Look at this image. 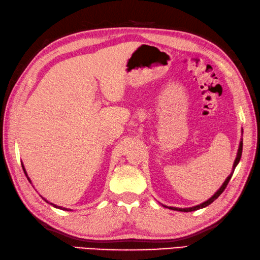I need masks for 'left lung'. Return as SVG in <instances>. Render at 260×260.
Instances as JSON below:
<instances>
[{"instance_id":"obj_1","label":"left lung","mask_w":260,"mask_h":260,"mask_svg":"<svg viewBox=\"0 0 260 260\" xmlns=\"http://www.w3.org/2000/svg\"><path fill=\"white\" fill-rule=\"evenodd\" d=\"M241 132H243L242 130H241ZM242 143H243V140H242V138H241V140H240V144H239V149H238V153H237V157H236V159H234V163H233V166H232V172H231V174H230L226 179H225V181L223 182V184L221 185V188H219L216 192H215L212 197H210L209 199H207L206 202H204V203H202V204H199V205H197V206H192V207H187V208H179V207H171V206H165V205H163L164 207H168V208H170V209H173V210H178V212H184V213H188V212H194V210H198V209H202V208H205V207H207L208 205H210L212 204L214 200H216L219 196H221V193L223 192L224 191V189L226 188V185H228V183H229V181L231 180V178H232V175H233V172H234V170H236V168H237V165L239 164V161H240V158H241V155H242Z\"/></svg>"}]
</instances>
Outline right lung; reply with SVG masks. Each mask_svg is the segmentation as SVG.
I'll return each mask as SVG.
<instances>
[{
  "label": "right lung",
  "instance_id": "right-lung-1",
  "mask_svg": "<svg viewBox=\"0 0 260 260\" xmlns=\"http://www.w3.org/2000/svg\"><path fill=\"white\" fill-rule=\"evenodd\" d=\"M22 165V169H23V172H24V174H26V176H27V179L29 180V182H30L31 183V180H30V178H29V176H28V174H27V172H26V169H24V166H23V164H21ZM41 197H42V196H41ZM44 200H45V202L47 203V204H50V205H52V206L53 207H55V208H58V209H62V210H70V212H72V210L70 209V208H66V207H62V206H57V205H55V204H53V203H50V202H48V200L47 199H45V198H44V197H42Z\"/></svg>",
  "mask_w": 260,
  "mask_h": 260
}]
</instances>
